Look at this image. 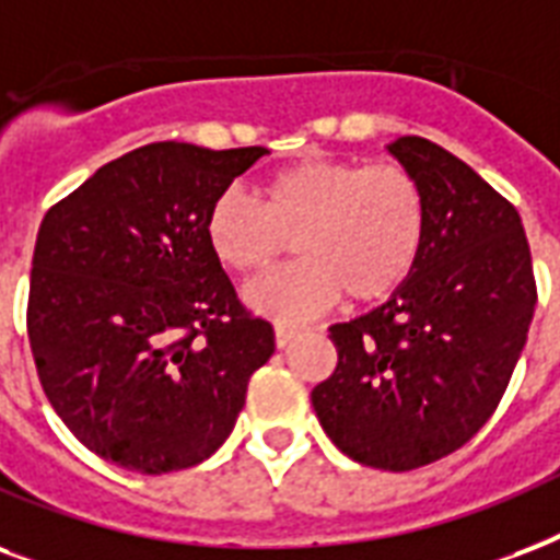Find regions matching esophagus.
<instances>
[{
    "label": "esophagus",
    "instance_id": "34e87169",
    "mask_svg": "<svg viewBox=\"0 0 560 560\" xmlns=\"http://www.w3.org/2000/svg\"><path fill=\"white\" fill-rule=\"evenodd\" d=\"M294 336H298V329H294V327H285V324H277V327H275V345L280 350H283L285 345L294 339Z\"/></svg>",
    "mask_w": 560,
    "mask_h": 560
}]
</instances>
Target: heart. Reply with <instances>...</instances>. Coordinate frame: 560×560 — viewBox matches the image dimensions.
Instances as JSON below:
<instances>
[{
    "instance_id": "heart-1",
    "label": "heart",
    "mask_w": 560,
    "mask_h": 560,
    "mask_svg": "<svg viewBox=\"0 0 560 560\" xmlns=\"http://www.w3.org/2000/svg\"><path fill=\"white\" fill-rule=\"evenodd\" d=\"M262 201L231 186L212 198L203 236L221 266L257 275L289 236L298 262L248 283L245 303L277 320H303L339 301L392 298L427 240V198L400 163L306 158L262 180Z\"/></svg>"
}]
</instances>
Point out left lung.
Returning <instances> with one entry per match:
<instances>
[{
  "label": "left lung",
  "mask_w": 560,
  "mask_h": 560,
  "mask_svg": "<svg viewBox=\"0 0 560 560\" xmlns=\"http://www.w3.org/2000/svg\"><path fill=\"white\" fill-rule=\"evenodd\" d=\"M388 151L427 198L423 250L383 306L329 327L339 365L312 388V406L345 456L402 474L456 453L488 423L537 289L514 203L423 137Z\"/></svg>",
  "instance_id": "1"
}]
</instances>
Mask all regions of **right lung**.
Listing matches in <instances>:
<instances>
[{"label":"right lung","instance_id":"add662e5","mask_svg":"<svg viewBox=\"0 0 560 560\" xmlns=\"http://www.w3.org/2000/svg\"><path fill=\"white\" fill-rule=\"evenodd\" d=\"M268 149L151 142L46 212L28 341L51 409L104 462L145 476L210 458L275 329L250 315L203 236L212 198Z\"/></svg>","mask_w":560,"mask_h":560}]
</instances>
